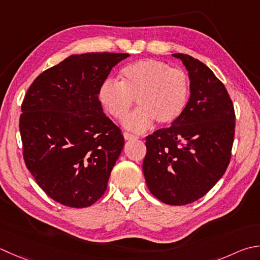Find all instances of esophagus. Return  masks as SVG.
Here are the masks:
<instances>
[{"mask_svg": "<svg viewBox=\"0 0 260 260\" xmlns=\"http://www.w3.org/2000/svg\"><path fill=\"white\" fill-rule=\"evenodd\" d=\"M123 135H124V139L125 140H135V139H137V136L128 133V132H124Z\"/></svg>", "mask_w": 260, "mask_h": 260, "instance_id": "esophagus-1", "label": "esophagus"}]
</instances>
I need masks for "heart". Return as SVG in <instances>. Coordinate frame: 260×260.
I'll return each mask as SVG.
<instances>
[{"label": "heart", "instance_id": "heart-1", "mask_svg": "<svg viewBox=\"0 0 260 260\" xmlns=\"http://www.w3.org/2000/svg\"><path fill=\"white\" fill-rule=\"evenodd\" d=\"M120 83L106 80L99 86L101 106L111 117L123 119L134 99L140 108L124 121V126L136 133L149 129L156 120L168 125L179 118L184 111L189 82L184 71L169 68L156 59H140L124 66L119 74Z\"/></svg>", "mask_w": 260, "mask_h": 260}]
</instances>
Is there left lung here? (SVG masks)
<instances>
[{
  "instance_id": "1",
  "label": "left lung",
  "mask_w": 260,
  "mask_h": 260,
  "mask_svg": "<svg viewBox=\"0 0 260 260\" xmlns=\"http://www.w3.org/2000/svg\"><path fill=\"white\" fill-rule=\"evenodd\" d=\"M190 98L170 127L145 137L143 174L151 194L168 205L200 200L224 175L235 140L232 100L207 66L186 54Z\"/></svg>"
}]
</instances>
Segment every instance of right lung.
<instances>
[{
	"instance_id": "1",
	"label": "right lung",
	"mask_w": 260,
	"mask_h": 260,
	"mask_svg": "<svg viewBox=\"0 0 260 260\" xmlns=\"http://www.w3.org/2000/svg\"><path fill=\"white\" fill-rule=\"evenodd\" d=\"M128 56L71 55L39 74L24 95L19 121L24 164L59 204L88 207L105 194L124 137L104 114L98 90Z\"/></svg>"
}]
</instances>
